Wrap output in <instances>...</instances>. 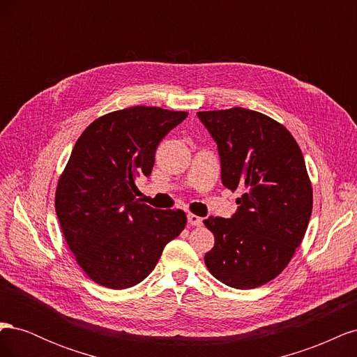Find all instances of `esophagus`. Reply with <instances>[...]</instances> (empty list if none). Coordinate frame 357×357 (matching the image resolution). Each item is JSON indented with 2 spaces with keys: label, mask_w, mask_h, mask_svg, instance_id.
<instances>
[{
  "label": "esophagus",
  "mask_w": 357,
  "mask_h": 357,
  "mask_svg": "<svg viewBox=\"0 0 357 357\" xmlns=\"http://www.w3.org/2000/svg\"><path fill=\"white\" fill-rule=\"evenodd\" d=\"M188 223L190 226H201L202 225V218H199V215H195V214H188Z\"/></svg>",
  "instance_id": "34e87169"
}]
</instances>
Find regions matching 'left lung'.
Instances as JSON below:
<instances>
[{
  "instance_id": "left-lung-1",
  "label": "left lung",
  "mask_w": 357,
  "mask_h": 357,
  "mask_svg": "<svg viewBox=\"0 0 357 357\" xmlns=\"http://www.w3.org/2000/svg\"><path fill=\"white\" fill-rule=\"evenodd\" d=\"M197 114L218 144L223 186L243 190L231 219L204 220L214 235L205 265L226 286L259 287L283 271L305 235L312 189L304 156L282 123L259 112Z\"/></svg>"
}]
</instances>
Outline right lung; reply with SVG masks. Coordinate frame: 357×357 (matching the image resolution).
<instances>
[{
    "mask_svg": "<svg viewBox=\"0 0 357 357\" xmlns=\"http://www.w3.org/2000/svg\"><path fill=\"white\" fill-rule=\"evenodd\" d=\"M186 117L129 107L96 119L75 143L55 208L70 250L95 283L121 290L143 282L185 229V211L158 210L135 198V178L150 176L160 139Z\"/></svg>",
    "mask_w": 357,
    "mask_h": 357,
    "instance_id": "add662e5",
    "label": "right lung"
}]
</instances>
